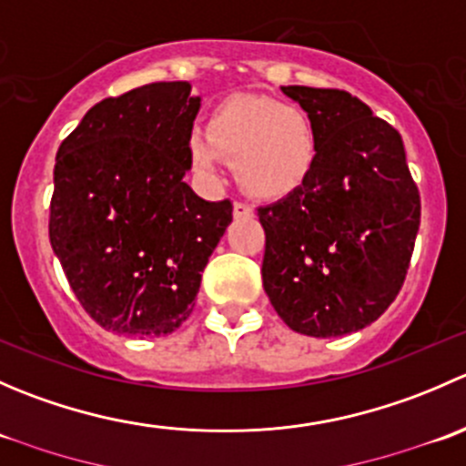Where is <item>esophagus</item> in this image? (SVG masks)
<instances>
[{
  "mask_svg": "<svg viewBox=\"0 0 466 466\" xmlns=\"http://www.w3.org/2000/svg\"><path fill=\"white\" fill-rule=\"evenodd\" d=\"M234 216H237V218H252V216H255V209L248 203L237 200V203H234Z\"/></svg>",
  "mask_w": 466,
  "mask_h": 466,
  "instance_id": "esophagus-1",
  "label": "esophagus"
}]
</instances>
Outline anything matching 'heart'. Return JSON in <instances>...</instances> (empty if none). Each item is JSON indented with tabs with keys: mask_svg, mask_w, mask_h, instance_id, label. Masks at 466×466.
<instances>
[{
	"mask_svg": "<svg viewBox=\"0 0 466 466\" xmlns=\"http://www.w3.org/2000/svg\"><path fill=\"white\" fill-rule=\"evenodd\" d=\"M187 157L205 177L216 176L220 157L228 159L243 191L281 198L313 171L318 133L302 107L268 96H229L211 110L207 133L189 130Z\"/></svg>",
	"mask_w": 466,
	"mask_h": 466,
	"instance_id": "heart-1",
	"label": "heart"
}]
</instances>
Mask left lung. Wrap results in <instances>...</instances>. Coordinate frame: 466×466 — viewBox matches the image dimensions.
Listing matches in <instances>:
<instances>
[{"mask_svg":"<svg viewBox=\"0 0 466 466\" xmlns=\"http://www.w3.org/2000/svg\"><path fill=\"white\" fill-rule=\"evenodd\" d=\"M311 116L318 157L302 187L257 214L261 277L293 331L336 338L394 302L420 229V189L401 135L345 89L281 87Z\"/></svg>","mask_w":466,"mask_h":466,"instance_id":"left-lung-1","label":"left lung"}]
</instances>
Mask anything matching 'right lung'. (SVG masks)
I'll list each match as a JSON object with an SVG mask.
<instances>
[{
  "instance_id": "right-lung-1",
  "label": "right lung",
  "mask_w": 466,
  "mask_h": 466,
  "mask_svg": "<svg viewBox=\"0 0 466 466\" xmlns=\"http://www.w3.org/2000/svg\"><path fill=\"white\" fill-rule=\"evenodd\" d=\"M198 107L187 81L135 87L89 107L56 155L51 248L107 331H176L232 220L228 198L209 203L182 180Z\"/></svg>"
}]
</instances>
